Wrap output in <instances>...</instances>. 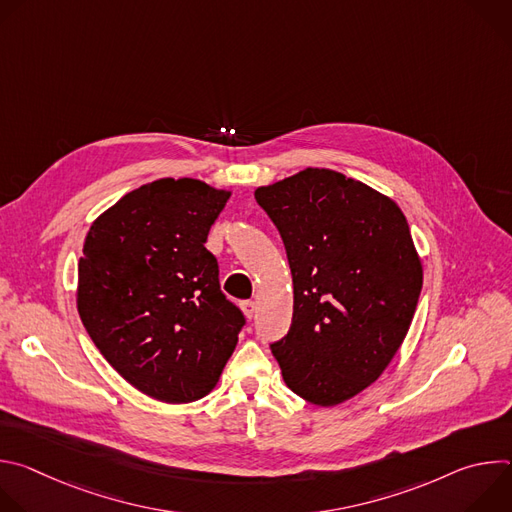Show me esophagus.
I'll use <instances>...</instances> for the list:
<instances>
[{
	"instance_id": "34e87169",
	"label": "esophagus",
	"mask_w": 512,
	"mask_h": 512,
	"mask_svg": "<svg viewBox=\"0 0 512 512\" xmlns=\"http://www.w3.org/2000/svg\"><path fill=\"white\" fill-rule=\"evenodd\" d=\"M241 308H243V312H245V316H247V318H253V316H255V312H257V302H253V300H245V302L241 304Z\"/></svg>"
}]
</instances>
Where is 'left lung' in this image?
Instances as JSON below:
<instances>
[{
    "label": "left lung",
    "instance_id": "left-lung-1",
    "mask_svg": "<svg viewBox=\"0 0 512 512\" xmlns=\"http://www.w3.org/2000/svg\"><path fill=\"white\" fill-rule=\"evenodd\" d=\"M294 281V318L271 344L285 385L334 407L371 387L401 348L423 285L407 218L387 194L328 168L255 190Z\"/></svg>",
    "mask_w": 512,
    "mask_h": 512
}]
</instances>
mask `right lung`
<instances>
[{
    "label": "right lung",
    "mask_w": 512,
    "mask_h": 512,
    "mask_svg": "<svg viewBox=\"0 0 512 512\" xmlns=\"http://www.w3.org/2000/svg\"><path fill=\"white\" fill-rule=\"evenodd\" d=\"M231 194L196 178L154 180L101 212L85 237L83 326L111 367L156 401L208 395L239 342L245 320L204 247Z\"/></svg>",
    "instance_id": "1"
}]
</instances>
